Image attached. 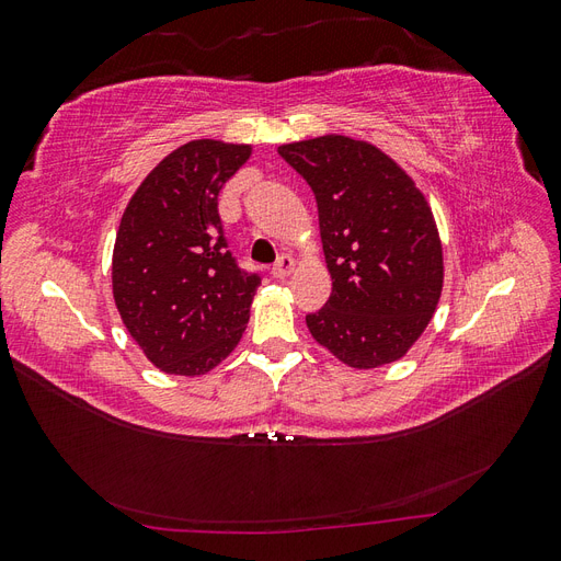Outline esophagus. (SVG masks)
Masks as SVG:
<instances>
[{"instance_id": "obj_1", "label": "esophagus", "mask_w": 561, "mask_h": 561, "mask_svg": "<svg viewBox=\"0 0 561 561\" xmlns=\"http://www.w3.org/2000/svg\"><path fill=\"white\" fill-rule=\"evenodd\" d=\"M293 268H295V260L290 257V254H280L278 262L274 264V268H271V274H274V278L283 280V278L293 274Z\"/></svg>"}]
</instances>
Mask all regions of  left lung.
I'll list each match as a JSON object with an SVG mask.
<instances>
[{
	"label": "left lung",
	"instance_id": "obj_1",
	"mask_svg": "<svg viewBox=\"0 0 561 561\" xmlns=\"http://www.w3.org/2000/svg\"><path fill=\"white\" fill-rule=\"evenodd\" d=\"M278 154L313 190L332 276L309 332L348 367L400 360L443 295V243L426 196L379 147L346 135L280 145Z\"/></svg>",
	"mask_w": 561,
	"mask_h": 561
}]
</instances>
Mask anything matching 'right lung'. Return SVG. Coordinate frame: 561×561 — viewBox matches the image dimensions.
<instances>
[{
    "mask_svg": "<svg viewBox=\"0 0 561 561\" xmlns=\"http://www.w3.org/2000/svg\"><path fill=\"white\" fill-rule=\"evenodd\" d=\"M250 145L192 140L133 194L116 231L112 293L142 353L165 375H206L241 342L260 274L229 250L217 196Z\"/></svg>",
    "mask_w": 561,
    "mask_h": 561,
    "instance_id": "right-lung-1",
    "label": "right lung"
}]
</instances>
